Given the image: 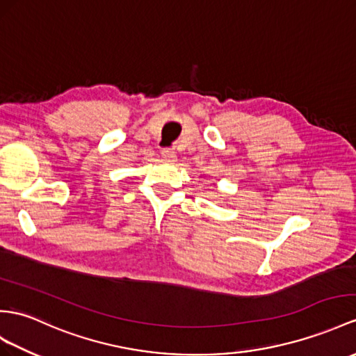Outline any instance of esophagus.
<instances>
[{"label": "esophagus", "instance_id": "esophagus-1", "mask_svg": "<svg viewBox=\"0 0 356 356\" xmlns=\"http://www.w3.org/2000/svg\"><path fill=\"white\" fill-rule=\"evenodd\" d=\"M161 157H163V160H164V161H168V163L177 161V155H175V152L170 151V149H163V151H161Z\"/></svg>", "mask_w": 356, "mask_h": 356}]
</instances>
